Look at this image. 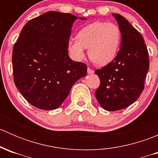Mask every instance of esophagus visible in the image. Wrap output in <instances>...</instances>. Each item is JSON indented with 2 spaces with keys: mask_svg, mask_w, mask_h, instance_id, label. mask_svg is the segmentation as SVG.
Segmentation results:
<instances>
[{
  "mask_svg": "<svg viewBox=\"0 0 158 158\" xmlns=\"http://www.w3.org/2000/svg\"><path fill=\"white\" fill-rule=\"evenodd\" d=\"M87 72H88L89 74H92V73H94V70L90 69L89 67H88V69H87Z\"/></svg>",
  "mask_w": 158,
  "mask_h": 158,
  "instance_id": "esophagus-1",
  "label": "esophagus"
}]
</instances>
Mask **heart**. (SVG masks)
<instances>
[{
	"instance_id": "1",
	"label": "heart",
	"mask_w": 158,
	"mask_h": 158,
	"mask_svg": "<svg viewBox=\"0 0 158 158\" xmlns=\"http://www.w3.org/2000/svg\"><path fill=\"white\" fill-rule=\"evenodd\" d=\"M121 30L112 23L96 21L87 25L79 32L77 39L69 41L70 53L76 60L85 56L89 49V57L97 66H106L116 56L121 43Z\"/></svg>"
}]
</instances>
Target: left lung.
<instances>
[{
    "label": "left lung",
    "mask_w": 158,
    "mask_h": 158,
    "mask_svg": "<svg viewBox=\"0 0 158 158\" xmlns=\"http://www.w3.org/2000/svg\"><path fill=\"white\" fill-rule=\"evenodd\" d=\"M112 16L122 33L121 48L111 63L95 71L100 79L95 97L109 111L128 107L138 99L149 69L148 52L141 35L120 14Z\"/></svg>",
    "instance_id": "left-lung-1"
}]
</instances>
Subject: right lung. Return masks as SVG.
I'll use <instances>...</instances> for the list:
<instances>
[{
  "label": "right lung",
  "mask_w": 158,
  "mask_h": 158,
  "mask_svg": "<svg viewBox=\"0 0 158 158\" xmlns=\"http://www.w3.org/2000/svg\"><path fill=\"white\" fill-rule=\"evenodd\" d=\"M77 19L71 14L48 11L27 22L14 44V83L38 109L60 107L75 82L86 76V65L68 55L71 29Z\"/></svg>",
  "instance_id": "1"
}]
</instances>
